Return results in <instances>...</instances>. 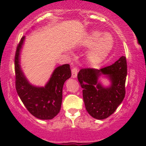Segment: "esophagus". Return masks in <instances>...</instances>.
Segmentation results:
<instances>
[{
  "instance_id": "34e87169",
  "label": "esophagus",
  "mask_w": 146,
  "mask_h": 146,
  "mask_svg": "<svg viewBox=\"0 0 146 146\" xmlns=\"http://www.w3.org/2000/svg\"><path fill=\"white\" fill-rule=\"evenodd\" d=\"M71 73H72V78H76V76H77V74H78V68H77L74 67L72 68L71 70Z\"/></svg>"
}]
</instances>
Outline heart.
Listing matches in <instances>:
<instances>
[{"label":"heart","instance_id":"heart-1","mask_svg":"<svg viewBox=\"0 0 146 146\" xmlns=\"http://www.w3.org/2000/svg\"><path fill=\"white\" fill-rule=\"evenodd\" d=\"M88 48L92 47L88 54V61L91 64H100L106 59L114 46V39L110 34H103L98 30L92 31L83 42Z\"/></svg>","mask_w":146,"mask_h":146}]
</instances>
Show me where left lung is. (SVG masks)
<instances>
[{
    "label": "left lung",
    "mask_w": 146,
    "mask_h": 146,
    "mask_svg": "<svg viewBox=\"0 0 146 146\" xmlns=\"http://www.w3.org/2000/svg\"><path fill=\"white\" fill-rule=\"evenodd\" d=\"M101 75L108 77L110 86L105 88L98 82ZM127 64L121 56L114 64L100 69L82 68L78 79L82 88V97L87 111L93 118L104 119L116 111L125 97Z\"/></svg>",
    "instance_id": "left-lung-1"
}]
</instances>
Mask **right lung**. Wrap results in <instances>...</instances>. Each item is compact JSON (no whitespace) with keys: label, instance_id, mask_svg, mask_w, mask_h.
Wrapping results in <instances>:
<instances>
[{"label":"right lung","instance_id":"add662e5","mask_svg":"<svg viewBox=\"0 0 146 146\" xmlns=\"http://www.w3.org/2000/svg\"><path fill=\"white\" fill-rule=\"evenodd\" d=\"M23 36L17 46L15 56V88L24 105L34 117L39 119H51L59 113L62 102L64 82L71 76L70 65L57 67L44 87L31 85L20 65V54L25 41Z\"/></svg>","mask_w":146,"mask_h":146}]
</instances>
